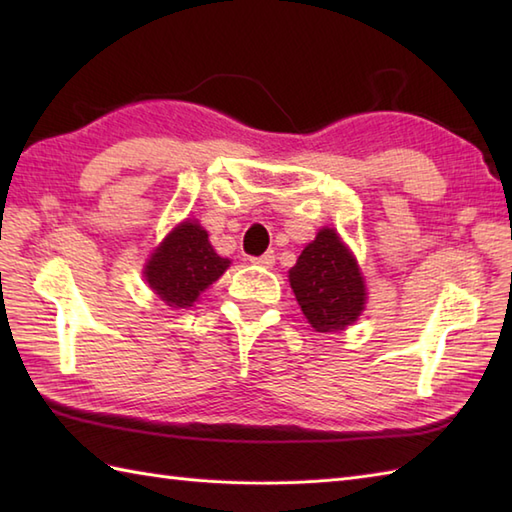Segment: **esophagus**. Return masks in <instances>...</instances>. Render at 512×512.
I'll use <instances>...</instances> for the list:
<instances>
[{"instance_id":"1","label":"esophagus","mask_w":512,"mask_h":512,"mask_svg":"<svg viewBox=\"0 0 512 512\" xmlns=\"http://www.w3.org/2000/svg\"><path fill=\"white\" fill-rule=\"evenodd\" d=\"M250 264L262 266V268H273L275 266V253L270 250V253H264L262 257H253V259H250Z\"/></svg>"}]
</instances>
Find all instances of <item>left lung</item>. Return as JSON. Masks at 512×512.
I'll list each match as a JSON object with an SVG mask.
<instances>
[{"mask_svg":"<svg viewBox=\"0 0 512 512\" xmlns=\"http://www.w3.org/2000/svg\"><path fill=\"white\" fill-rule=\"evenodd\" d=\"M288 281L303 317L317 332H343L365 310V277L336 228H319L317 237L288 270Z\"/></svg>","mask_w":512,"mask_h":512,"instance_id":"left-lung-1","label":"left lung"}]
</instances>
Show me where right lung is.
<instances>
[{"mask_svg":"<svg viewBox=\"0 0 512 512\" xmlns=\"http://www.w3.org/2000/svg\"><path fill=\"white\" fill-rule=\"evenodd\" d=\"M228 266L231 259L215 253L204 226L195 217H187L151 250L143 277L165 306L180 310L191 308L202 292L226 273Z\"/></svg>","mask_w":512,"mask_h":512,"instance_id":"obj_1","label":"right lung"}]
</instances>
